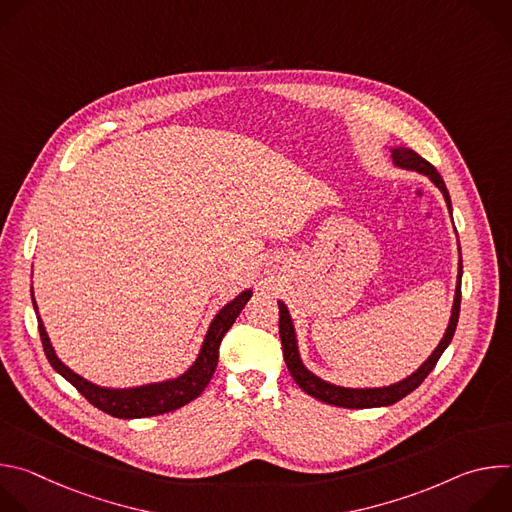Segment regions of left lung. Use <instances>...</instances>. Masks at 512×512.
<instances>
[{"mask_svg":"<svg viewBox=\"0 0 512 512\" xmlns=\"http://www.w3.org/2000/svg\"><path fill=\"white\" fill-rule=\"evenodd\" d=\"M389 152H391V162L395 168L417 172V174L429 178V182L435 184V188L444 194V200L452 214L450 192H448L446 182L440 176V172H437L429 162H425L421 156H417L413 150L403 148V145H399V148H389ZM460 302H462V251H460V243H458V275H456L454 304H452L448 328H446L440 344L433 348V352L423 360L421 367H417V371H413L411 375H407L405 379H401L397 383L383 385V387H342V385H336V383H330V381L318 377L316 373H312L306 367L302 360V354H300L296 324H294V320H291L287 306L279 300L277 302L279 304V336H281L285 364H287L291 377H294V381L300 385V389H304L308 395L316 397L318 401H324V403L336 405V407H346V409L389 407V405L401 401L403 397H407L411 391H415L423 383V379L433 371L435 362L440 360L444 350L450 346L456 326H458V318H460Z\"/></svg>","mask_w":512,"mask_h":512,"instance_id":"8db88e82","label":"left lung"}]
</instances>
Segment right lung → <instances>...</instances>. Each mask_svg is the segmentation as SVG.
<instances>
[{"label":"right lung","mask_w":512,"mask_h":512,"mask_svg":"<svg viewBox=\"0 0 512 512\" xmlns=\"http://www.w3.org/2000/svg\"><path fill=\"white\" fill-rule=\"evenodd\" d=\"M253 289H243L239 296H235L231 302H227L221 310L214 314V318L208 324V330L202 338L200 350L194 358L190 367L178 375L164 381H152L135 387H105L97 385L72 369L58 358L50 336L44 328V322L40 318L36 298H34V287H32V306L38 318V330L42 338V346L46 352L48 362L52 369L62 375L72 387H75L89 403H93L97 409L119 417V419H139V417H154L162 413H170L174 409L184 407L192 399H196L206 385L210 383L214 369L218 364V346H221L223 336L229 332V328L235 324L237 316L245 308V304L251 300Z\"/></svg>","instance_id":"add662e5"}]
</instances>
